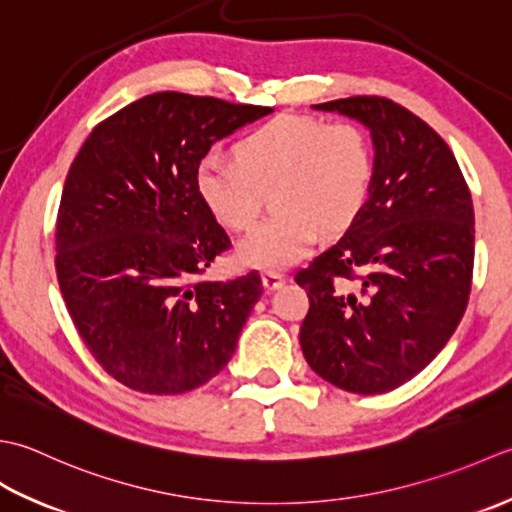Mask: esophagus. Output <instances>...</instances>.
<instances>
[{
  "mask_svg": "<svg viewBox=\"0 0 512 512\" xmlns=\"http://www.w3.org/2000/svg\"><path fill=\"white\" fill-rule=\"evenodd\" d=\"M263 287L267 289V291H274V289H278V287H283V283H285V274H280V271H263Z\"/></svg>",
  "mask_w": 512,
  "mask_h": 512,
  "instance_id": "34e87169",
  "label": "esophagus"
}]
</instances>
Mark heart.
Returning a JSON list of instances; mask_svg holds the SVG:
<instances>
[{"instance_id":"obj_1","label":"heart","mask_w":512,"mask_h":512,"mask_svg":"<svg viewBox=\"0 0 512 512\" xmlns=\"http://www.w3.org/2000/svg\"><path fill=\"white\" fill-rule=\"evenodd\" d=\"M234 158L205 154L194 187L214 221L234 232L256 223L271 190L278 212L238 243V260L258 269L294 265L320 241L322 227H349L373 183L367 134L347 121L280 114L238 139Z\"/></svg>"}]
</instances>
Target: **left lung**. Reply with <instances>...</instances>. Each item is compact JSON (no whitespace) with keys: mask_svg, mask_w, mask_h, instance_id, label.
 Listing matches in <instances>:
<instances>
[{"mask_svg":"<svg viewBox=\"0 0 512 512\" xmlns=\"http://www.w3.org/2000/svg\"><path fill=\"white\" fill-rule=\"evenodd\" d=\"M369 128L373 183L340 241L296 274L309 311L305 360L333 387L373 395L420 373L468 305L475 214L451 148L384 97L318 103Z\"/></svg>","mask_w":512,"mask_h":512,"instance_id":"1","label":"left lung"}]
</instances>
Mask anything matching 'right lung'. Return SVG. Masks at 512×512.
Here are the masks:
<instances>
[{
	"label": "right lung",
	"mask_w": 512,
	"mask_h": 512,
	"mask_svg": "<svg viewBox=\"0 0 512 512\" xmlns=\"http://www.w3.org/2000/svg\"><path fill=\"white\" fill-rule=\"evenodd\" d=\"M269 112L154 92L101 121L72 161L55 232L59 289L88 351L125 387L185 393L234 356L263 285L256 271L201 278L232 243L194 170L218 139Z\"/></svg>",
	"instance_id": "obj_1"
}]
</instances>
